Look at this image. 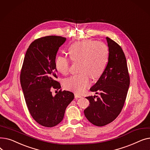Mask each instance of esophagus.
Segmentation results:
<instances>
[{
  "label": "esophagus",
  "mask_w": 150,
  "mask_h": 150,
  "mask_svg": "<svg viewBox=\"0 0 150 150\" xmlns=\"http://www.w3.org/2000/svg\"><path fill=\"white\" fill-rule=\"evenodd\" d=\"M75 97L76 98H81V97H82V96H81V95H80L79 93H75Z\"/></svg>",
  "instance_id": "esophagus-1"
}]
</instances>
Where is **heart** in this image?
<instances>
[{
	"mask_svg": "<svg viewBox=\"0 0 150 150\" xmlns=\"http://www.w3.org/2000/svg\"><path fill=\"white\" fill-rule=\"evenodd\" d=\"M68 53L70 60L79 62V74L70 76L64 81L65 88L78 93L83 92L91 84V77L98 79L103 74L109 59V49L106 44L92 40L76 42L70 46ZM57 72L66 75L70 68V61L64 56L54 59Z\"/></svg>",
	"mask_w": 150,
	"mask_h": 150,
	"instance_id": "b5f03b06",
	"label": "heart"
}]
</instances>
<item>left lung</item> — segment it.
<instances>
[{
	"mask_svg": "<svg viewBox=\"0 0 150 150\" xmlns=\"http://www.w3.org/2000/svg\"><path fill=\"white\" fill-rule=\"evenodd\" d=\"M109 59L104 72L90 89L99 94L86 97L89 106L84 115L91 123L103 127L114 121L120 113L127 98L130 78L127 59L121 47L108 37Z\"/></svg>",
	"mask_w": 150,
	"mask_h": 150,
	"instance_id": "obj_1",
	"label": "left lung"
}]
</instances>
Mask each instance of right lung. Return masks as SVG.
<instances>
[{"label": "right lung", "instance_id": "1", "mask_svg": "<svg viewBox=\"0 0 150 150\" xmlns=\"http://www.w3.org/2000/svg\"><path fill=\"white\" fill-rule=\"evenodd\" d=\"M66 38L48 36L36 39L28 48L20 81L28 111L33 119L45 127H53L63 119L67 106L74 98L70 91L60 90L53 96L52 89H59L55 80L54 59Z\"/></svg>", "mask_w": 150, "mask_h": 150}]
</instances>
